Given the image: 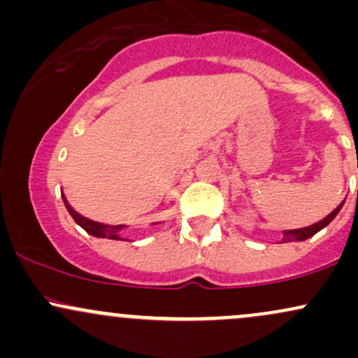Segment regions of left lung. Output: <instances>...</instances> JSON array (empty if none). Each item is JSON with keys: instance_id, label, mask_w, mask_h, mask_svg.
Listing matches in <instances>:
<instances>
[{"instance_id": "left-lung-1", "label": "left lung", "mask_w": 358, "mask_h": 358, "mask_svg": "<svg viewBox=\"0 0 358 358\" xmlns=\"http://www.w3.org/2000/svg\"><path fill=\"white\" fill-rule=\"evenodd\" d=\"M342 207H343V202L340 203L338 207H336L334 212L328 213V215L324 217L323 220L316 222V224L310 225V227L294 229V231H285V232H282V239H281V242H294V241H298V242H299V241H306V239H310V237H313L316 232H320V231H322L323 227H327V225L330 224V222L335 219L336 213H338L340 210H342Z\"/></svg>"}]
</instances>
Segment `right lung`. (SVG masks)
<instances>
[{"instance_id": "add662e5", "label": "right lung", "mask_w": 358, "mask_h": 358, "mask_svg": "<svg viewBox=\"0 0 358 358\" xmlns=\"http://www.w3.org/2000/svg\"><path fill=\"white\" fill-rule=\"evenodd\" d=\"M62 199H64L65 208H67L69 213H71L72 219L76 220V224H79L85 232L90 234V236L101 237V239L126 241L124 237L121 236V232L124 231L126 225H108V224H101V222H94V220H90V219H85V217H82L80 213H77L71 207V205H69L67 199H65V195H62ZM158 224H162V222H155V224H151V225H158Z\"/></svg>"}]
</instances>
